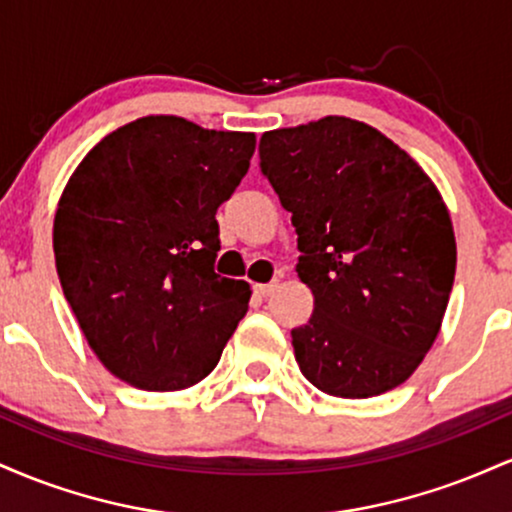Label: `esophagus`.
Here are the masks:
<instances>
[{
    "instance_id": "1",
    "label": "esophagus",
    "mask_w": 512,
    "mask_h": 512,
    "mask_svg": "<svg viewBox=\"0 0 512 512\" xmlns=\"http://www.w3.org/2000/svg\"><path fill=\"white\" fill-rule=\"evenodd\" d=\"M276 286H279V284H276V281H269V284H255V286H252V289H255V293L260 298H267V296H272V293L276 291Z\"/></svg>"
}]
</instances>
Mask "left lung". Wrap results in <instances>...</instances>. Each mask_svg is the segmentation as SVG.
Instances as JSON below:
<instances>
[{
	"label": "left lung",
	"instance_id": "8db88e82",
	"mask_svg": "<svg viewBox=\"0 0 512 512\" xmlns=\"http://www.w3.org/2000/svg\"><path fill=\"white\" fill-rule=\"evenodd\" d=\"M260 170L298 233L315 296L293 327L301 373L334 397L402 385L436 342L455 281V236L436 185L378 129L322 117L264 132Z\"/></svg>",
	"mask_w": 512,
	"mask_h": 512
}]
</instances>
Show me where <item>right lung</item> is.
<instances>
[{"mask_svg": "<svg viewBox=\"0 0 512 512\" xmlns=\"http://www.w3.org/2000/svg\"><path fill=\"white\" fill-rule=\"evenodd\" d=\"M255 134L149 115L93 146L55 214L64 298L103 366L149 392L207 378L248 313L250 286L216 274V209Z\"/></svg>", "mask_w": 512, "mask_h": 512, "instance_id": "obj_1", "label": "right lung"}]
</instances>
